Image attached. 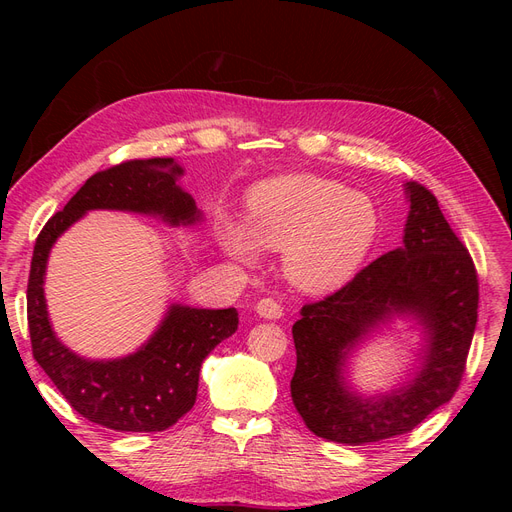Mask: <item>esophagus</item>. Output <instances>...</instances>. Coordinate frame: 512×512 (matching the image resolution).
Segmentation results:
<instances>
[{"instance_id": "34e87169", "label": "esophagus", "mask_w": 512, "mask_h": 512, "mask_svg": "<svg viewBox=\"0 0 512 512\" xmlns=\"http://www.w3.org/2000/svg\"><path fill=\"white\" fill-rule=\"evenodd\" d=\"M256 312L262 316V318H269V320H275V318H282L284 314V307L280 305V301L277 299H260L258 305H256Z\"/></svg>"}]
</instances>
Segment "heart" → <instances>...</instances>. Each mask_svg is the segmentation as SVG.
Returning a JSON list of instances; mask_svg holds the SVG:
<instances>
[{
  "label": "heart",
  "instance_id": "b5f03b06",
  "mask_svg": "<svg viewBox=\"0 0 512 512\" xmlns=\"http://www.w3.org/2000/svg\"><path fill=\"white\" fill-rule=\"evenodd\" d=\"M378 209L365 194L316 175H282L247 192L245 222L226 218L220 245L245 265L260 247L286 252V273L305 292H329L361 267L376 243Z\"/></svg>",
  "mask_w": 512,
  "mask_h": 512
}]
</instances>
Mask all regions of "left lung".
Here are the masks:
<instances>
[{"label": "left lung", "instance_id": "left-lung-1", "mask_svg": "<svg viewBox=\"0 0 512 512\" xmlns=\"http://www.w3.org/2000/svg\"><path fill=\"white\" fill-rule=\"evenodd\" d=\"M404 247L376 258L294 322L290 395L309 431L359 446L412 431L459 389L478 318V275L466 245L423 183H406ZM393 313H414L430 335L424 369L391 396L363 400L341 376L345 354Z\"/></svg>", "mask_w": 512, "mask_h": 512}]
</instances>
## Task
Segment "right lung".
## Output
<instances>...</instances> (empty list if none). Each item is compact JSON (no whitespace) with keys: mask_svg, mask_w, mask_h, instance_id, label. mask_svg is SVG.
Segmentation results:
<instances>
[{"mask_svg":"<svg viewBox=\"0 0 512 512\" xmlns=\"http://www.w3.org/2000/svg\"><path fill=\"white\" fill-rule=\"evenodd\" d=\"M175 158L128 160L91 175L68 205L44 224L27 280V324L38 365L87 421L115 431H164L190 412L205 356L237 331L239 312L173 305L149 342L126 359L85 361L55 337L44 301L46 258L57 237L91 209L162 215L194 224L200 213L177 185Z\"/></svg>","mask_w":512,"mask_h":512,"instance_id":"1","label":"right lung"}]
</instances>
